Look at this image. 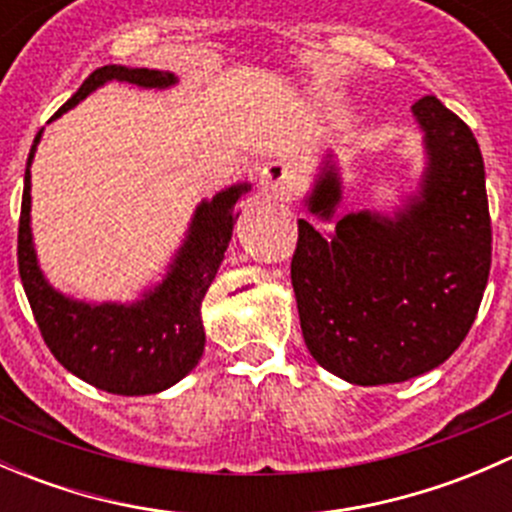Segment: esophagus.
<instances>
[{
	"label": "esophagus",
	"mask_w": 512,
	"mask_h": 512,
	"mask_svg": "<svg viewBox=\"0 0 512 512\" xmlns=\"http://www.w3.org/2000/svg\"><path fill=\"white\" fill-rule=\"evenodd\" d=\"M262 188L272 190L277 195H289L294 185V170L289 168L285 160H270L265 168L260 170Z\"/></svg>",
	"instance_id": "1"
}]
</instances>
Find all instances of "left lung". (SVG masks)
Returning <instances> with one entry per match:
<instances>
[{"label":"left lung","mask_w":512,"mask_h":512,"mask_svg":"<svg viewBox=\"0 0 512 512\" xmlns=\"http://www.w3.org/2000/svg\"><path fill=\"white\" fill-rule=\"evenodd\" d=\"M426 170L394 215L361 210L319 232L297 220L292 287L309 354L356 386L436 369L476 322L490 272V213L476 136L436 96L411 106ZM342 200L327 160L307 210L332 220Z\"/></svg>","instance_id":"1"}]
</instances>
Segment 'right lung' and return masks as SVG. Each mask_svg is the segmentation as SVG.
Returning <instances> with one entry per match:
<instances>
[{
  "mask_svg": "<svg viewBox=\"0 0 512 512\" xmlns=\"http://www.w3.org/2000/svg\"><path fill=\"white\" fill-rule=\"evenodd\" d=\"M106 81H126L143 89H168L178 79L170 71L128 69L116 64L101 66L51 116V121L84 101ZM39 138L41 131L36 133L24 173L17 260L19 277L46 347L64 369L108 394L146 396L178 384L203 356L205 329L200 319V304L208 287L213 285L230 245L232 225L240 215L235 213V203L242 193L250 190V185H230L213 200H203L198 205L190 220L188 237L175 252L165 280L158 287L148 289L138 302H79L56 292L36 262L32 227H29L32 220L29 218L32 210L29 165L34 160Z\"/></svg>",
  "mask_w": 512,
  "mask_h": 512,
  "instance_id": "add662e5",
  "label": "right lung"
}]
</instances>
